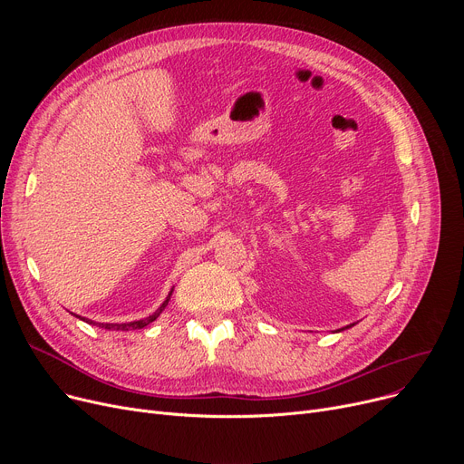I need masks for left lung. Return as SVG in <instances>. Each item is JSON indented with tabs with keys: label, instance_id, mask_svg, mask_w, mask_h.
<instances>
[{
	"label": "left lung",
	"instance_id": "obj_1",
	"mask_svg": "<svg viewBox=\"0 0 464 464\" xmlns=\"http://www.w3.org/2000/svg\"><path fill=\"white\" fill-rule=\"evenodd\" d=\"M348 327H352V325H348ZM348 327H344V329H348ZM338 331H343V329H338Z\"/></svg>",
	"mask_w": 464,
	"mask_h": 464
}]
</instances>
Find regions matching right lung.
<instances>
[{
	"instance_id": "1",
	"label": "right lung",
	"mask_w": 464,
	"mask_h": 464,
	"mask_svg": "<svg viewBox=\"0 0 464 464\" xmlns=\"http://www.w3.org/2000/svg\"><path fill=\"white\" fill-rule=\"evenodd\" d=\"M170 295H173V289L169 291V295H167V299L163 301V304L154 312V314H150L149 318H142V320H139V322H130V324H95V322H92V320H86V318H81V315H77V318H81L82 322H86V324H90V325H100L102 329H109V331H131V329H142V327H146L149 324H152L158 315L165 310V306H167V303H169V299H170Z\"/></svg>"
}]
</instances>
